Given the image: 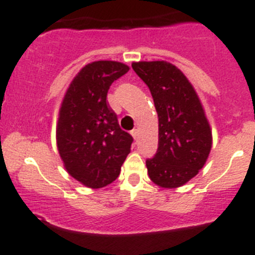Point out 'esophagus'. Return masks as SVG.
Listing matches in <instances>:
<instances>
[{
    "instance_id": "34e87169",
    "label": "esophagus",
    "mask_w": 255,
    "mask_h": 255,
    "mask_svg": "<svg viewBox=\"0 0 255 255\" xmlns=\"http://www.w3.org/2000/svg\"><path fill=\"white\" fill-rule=\"evenodd\" d=\"M130 133L132 135V137L136 140V137H137V130H136V128H133V130L130 131Z\"/></svg>"
}]
</instances>
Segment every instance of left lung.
Listing matches in <instances>:
<instances>
[{
	"instance_id": "obj_1",
	"label": "left lung",
	"mask_w": 255,
	"mask_h": 255,
	"mask_svg": "<svg viewBox=\"0 0 255 255\" xmlns=\"http://www.w3.org/2000/svg\"><path fill=\"white\" fill-rule=\"evenodd\" d=\"M132 69L150 89L158 117L157 152L146 160L148 177L162 188L181 187L200 172L212 147L200 98L171 63L133 62Z\"/></svg>"
}]
</instances>
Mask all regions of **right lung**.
Listing matches in <instances>:
<instances>
[{"label": "right lung", "instance_id": "right-lung-1", "mask_svg": "<svg viewBox=\"0 0 255 255\" xmlns=\"http://www.w3.org/2000/svg\"><path fill=\"white\" fill-rule=\"evenodd\" d=\"M127 64L98 60L83 67L64 95L57 124V147L67 172L90 188L115 181L130 153L132 136L122 130L107 100Z\"/></svg>", "mask_w": 255, "mask_h": 255}]
</instances>
